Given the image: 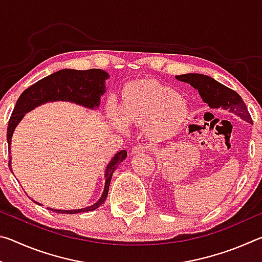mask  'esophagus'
Returning <instances> with one entry per match:
<instances>
[{"label": "esophagus", "mask_w": 262, "mask_h": 262, "mask_svg": "<svg viewBox=\"0 0 262 262\" xmlns=\"http://www.w3.org/2000/svg\"><path fill=\"white\" fill-rule=\"evenodd\" d=\"M148 150L147 145L144 144H136L135 147H133L132 149V154H143Z\"/></svg>", "instance_id": "1"}]
</instances>
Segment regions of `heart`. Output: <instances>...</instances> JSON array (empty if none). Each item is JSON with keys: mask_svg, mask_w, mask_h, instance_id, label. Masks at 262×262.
<instances>
[{"mask_svg": "<svg viewBox=\"0 0 262 262\" xmlns=\"http://www.w3.org/2000/svg\"><path fill=\"white\" fill-rule=\"evenodd\" d=\"M188 105L173 89L147 79L133 83L122 96L120 113L110 106V114L118 127L125 122L147 126L155 140H167L183 129L188 118Z\"/></svg>", "mask_w": 262, "mask_h": 262, "instance_id": "b5f03b06", "label": "heart"}]
</instances>
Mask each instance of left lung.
<instances>
[{"label": "left lung", "instance_id": "1", "mask_svg": "<svg viewBox=\"0 0 262 262\" xmlns=\"http://www.w3.org/2000/svg\"><path fill=\"white\" fill-rule=\"evenodd\" d=\"M178 81L189 83L196 89L205 103L212 108H223L234 113L239 118L252 123V118L242 97L236 91L223 85L207 75L202 74H184L176 76Z\"/></svg>", "mask_w": 262, "mask_h": 262}]
</instances>
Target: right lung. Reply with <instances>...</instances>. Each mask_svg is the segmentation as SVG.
Here are the masks:
<instances>
[{"label":"right lung","instance_id":"right-lung-1","mask_svg":"<svg viewBox=\"0 0 262 262\" xmlns=\"http://www.w3.org/2000/svg\"><path fill=\"white\" fill-rule=\"evenodd\" d=\"M108 77V74L101 69H89V70H74L63 69L40 79L37 83L32 84L19 96L17 100L11 117L8 122L7 140L8 147L10 150L11 136L16 126L23 119L24 114L33 110L37 106L45 104L53 100H67L72 103L85 106L89 108L98 107L100 104V96L105 92V79ZM127 157L126 150H121L113 157L108 163L105 171V188L103 195L95 205L88 208H82L77 210H57L50 209L59 214H77L95 210L101 206L106 200L108 194L110 183L112 174L123 159ZM11 157H9V168L11 170ZM35 202V201H34ZM37 203V202H35ZM39 205V203H38ZM41 206V205H40Z\"/></svg>","mask_w":262,"mask_h":262}]
</instances>
